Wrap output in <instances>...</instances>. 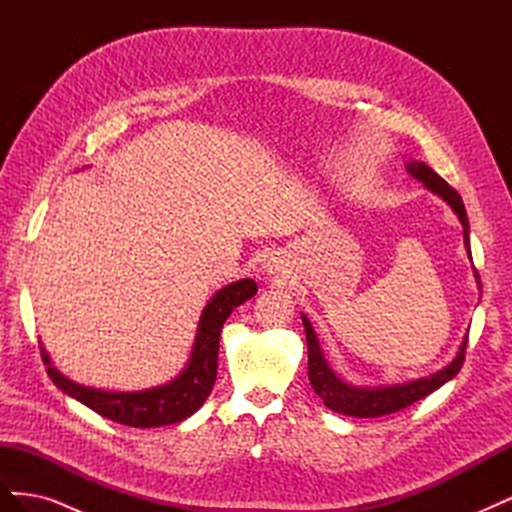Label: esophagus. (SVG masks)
Masks as SVG:
<instances>
[{
	"mask_svg": "<svg viewBox=\"0 0 512 512\" xmlns=\"http://www.w3.org/2000/svg\"><path fill=\"white\" fill-rule=\"evenodd\" d=\"M265 271H267L269 275H275V273H280V271H282V267H280V265H277V260L269 258V260L265 262Z\"/></svg>",
	"mask_w": 512,
	"mask_h": 512,
	"instance_id": "34e87169",
	"label": "esophagus"
}]
</instances>
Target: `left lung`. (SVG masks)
<instances>
[{
  "label": "left lung",
  "mask_w": 512,
  "mask_h": 512,
  "mask_svg": "<svg viewBox=\"0 0 512 512\" xmlns=\"http://www.w3.org/2000/svg\"><path fill=\"white\" fill-rule=\"evenodd\" d=\"M406 170L408 175L421 181L425 188L440 196L444 203L453 209V213L457 215V220L463 226V245H466L468 258L472 260V250H470V222H468V213L466 207H463L461 196L448 185L438 173L425 164V162H416L410 160L406 162ZM474 277L476 284L480 288V277L474 269ZM303 318V327H305V339H307V374H309V382H312L314 391L320 395V399L324 401V406L333 412L346 414V416H356V418H374V416H384V414H393L401 408L412 406L414 401L427 397L429 393L438 391L442 384H446L448 380H453L459 369L463 365V354H466V346H468V333L463 335L461 346L455 354V359L448 363L446 367H442L440 371L425 378H416L410 382H401V384H380V386H354L350 382H346L342 376L335 374L331 369L329 361L324 359L320 342L316 337V331L312 327V322L307 320L305 314H301Z\"/></svg>",
  "instance_id": "8db88e82"
}]
</instances>
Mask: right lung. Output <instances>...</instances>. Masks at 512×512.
Here are the masks:
<instances>
[{"instance_id":"add662e5","label":"right lung","mask_w":512,"mask_h":512,"mask_svg":"<svg viewBox=\"0 0 512 512\" xmlns=\"http://www.w3.org/2000/svg\"><path fill=\"white\" fill-rule=\"evenodd\" d=\"M256 292L258 286L250 277H243V280L215 292L200 314L190 359L181 369V374L166 384L153 386V389L132 393L91 389V386H83L61 374L44 346H40L42 361L57 389L81 401L108 421L143 429L181 423L205 404L213 389L215 376H218L220 331L226 318L232 314V309L252 299Z\"/></svg>"}]
</instances>
